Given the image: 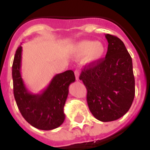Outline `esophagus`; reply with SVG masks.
<instances>
[{"label":"esophagus","instance_id":"obj_1","mask_svg":"<svg viewBox=\"0 0 150 150\" xmlns=\"http://www.w3.org/2000/svg\"><path fill=\"white\" fill-rule=\"evenodd\" d=\"M74 74H75V76H76V80H79V74H80V73H79L78 71H75Z\"/></svg>","mask_w":150,"mask_h":150}]
</instances>
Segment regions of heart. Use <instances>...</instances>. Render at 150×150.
<instances>
[{"mask_svg": "<svg viewBox=\"0 0 150 150\" xmlns=\"http://www.w3.org/2000/svg\"><path fill=\"white\" fill-rule=\"evenodd\" d=\"M72 55L76 59L86 55V61L89 63H96L101 60L105 54V47L100 42L83 40L72 47Z\"/></svg>", "mask_w": 150, "mask_h": 150, "instance_id": "obj_1", "label": "heart"}]
</instances>
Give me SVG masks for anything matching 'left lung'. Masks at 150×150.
Segmentation results:
<instances>
[{
    "mask_svg": "<svg viewBox=\"0 0 150 150\" xmlns=\"http://www.w3.org/2000/svg\"><path fill=\"white\" fill-rule=\"evenodd\" d=\"M108 49L105 59L89 64L79 79L87 88L88 108L97 120L111 122L130 109L135 94L132 57L122 41L105 34Z\"/></svg>",
    "mask_w": 150,
    "mask_h": 150,
    "instance_id": "1",
    "label": "left lung"
}]
</instances>
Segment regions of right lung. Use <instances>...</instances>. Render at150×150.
I'll return each instance as SVG.
<instances>
[{
	"instance_id": "1",
	"label": "right lung",
	"mask_w": 150,
	"mask_h": 150,
	"mask_svg": "<svg viewBox=\"0 0 150 150\" xmlns=\"http://www.w3.org/2000/svg\"><path fill=\"white\" fill-rule=\"evenodd\" d=\"M22 47L16 51L12 67L13 94L24 119L34 128L52 130L64 122V107L69 92V86L75 81L73 71L56 74L48 86L38 94H33L26 87L21 75Z\"/></svg>"
}]
</instances>
